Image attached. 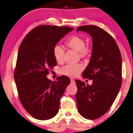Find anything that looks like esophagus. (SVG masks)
Returning a JSON list of instances; mask_svg holds the SVG:
<instances>
[{"instance_id": "obj_1", "label": "esophagus", "mask_w": 133, "mask_h": 133, "mask_svg": "<svg viewBox=\"0 0 133 133\" xmlns=\"http://www.w3.org/2000/svg\"><path fill=\"white\" fill-rule=\"evenodd\" d=\"M70 83H71V84H75V80H73V78H71V79H70Z\"/></svg>"}]
</instances>
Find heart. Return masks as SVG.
<instances>
[{
	"mask_svg": "<svg viewBox=\"0 0 133 133\" xmlns=\"http://www.w3.org/2000/svg\"><path fill=\"white\" fill-rule=\"evenodd\" d=\"M67 46L70 49L78 51L80 57L87 58L92 53V48L90 44H85L84 37L80 35L72 36L66 42ZM64 49L60 44H56L53 49V54L56 61L58 63L63 62ZM84 67L82 64H68L60 69V73L63 75L75 77L77 76L82 71Z\"/></svg>",
	"mask_w": 133,
	"mask_h": 133,
	"instance_id": "b5f03b06",
	"label": "heart"
}]
</instances>
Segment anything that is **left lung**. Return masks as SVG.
<instances>
[{
	"label": "left lung",
	"mask_w": 133,
	"mask_h": 133,
	"mask_svg": "<svg viewBox=\"0 0 133 133\" xmlns=\"http://www.w3.org/2000/svg\"><path fill=\"white\" fill-rule=\"evenodd\" d=\"M78 31L93 39L90 61L82 75L93 83L75 80L76 102L81 116L95 120L106 113L117 97L122 84V59L115 40L106 31L94 25L79 26Z\"/></svg>",
	"instance_id": "1"
}]
</instances>
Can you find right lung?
I'll list each match as a JSON object with an SVG mask.
<instances>
[{
	"label": "right lung",
	"mask_w": 133,
	"mask_h": 133,
	"mask_svg": "<svg viewBox=\"0 0 133 133\" xmlns=\"http://www.w3.org/2000/svg\"><path fill=\"white\" fill-rule=\"evenodd\" d=\"M73 28L42 25L32 29L20 45L16 68L15 83L22 105L29 114L40 120L57 114L60 99L70 83L65 76L52 82L47 78L57 65L54 46Z\"/></svg>",
	"instance_id": "right-lung-1"
}]
</instances>
